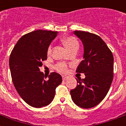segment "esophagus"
Listing matches in <instances>:
<instances>
[{
    "instance_id": "esophagus-1",
    "label": "esophagus",
    "mask_w": 126,
    "mask_h": 126,
    "mask_svg": "<svg viewBox=\"0 0 126 126\" xmlns=\"http://www.w3.org/2000/svg\"><path fill=\"white\" fill-rule=\"evenodd\" d=\"M67 79H68V77H65V76H63V77H62V79H63V80H66Z\"/></svg>"
}]
</instances>
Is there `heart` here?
I'll return each instance as SVG.
<instances>
[{"label": "heart", "instance_id": "1", "mask_svg": "<svg viewBox=\"0 0 126 126\" xmlns=\"http://www.w3.org/2000/svg\"><path fill=\"white\" fill-rule=\"evenodd\" d=\"M63 44L65 46V47L69 49L70 51H72L73 50H77L79 49V44L77 38H75L74 36H67L65 37L62 40ZM52 51V46L50 45L48 47L47 49V55H50L51 54ZM55 69L57 71L61 73H65L67 71V65L64 63H58L55 65L54 67Z\"/></svg>", "mask_w": 126, "mask_h": 126}]
</instances>
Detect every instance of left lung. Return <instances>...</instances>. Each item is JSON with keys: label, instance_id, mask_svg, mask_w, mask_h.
Masks as SVG:
<instances>
[{"label": "left lung", "instance_id": "left-lung-1", "mask_svg": "<svg viewBox=\"0 0 126 126\" xmlns=\"http://www.w3.org/2000/svg\"><path fill=\"white\" fill-rule=\"evenodd\" d=\"M74 34L84 45V59L76 71L86 77L77 79L78 85L71 90V95L77 105L90 109L101 103L109 90L113 80V55L97 34L82 31H75Z\"/></svg>", "mask_w": 126, "mask_h": 126}]
</instances>
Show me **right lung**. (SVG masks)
<instances>
[{"instance_id":"right-lung-1","label":"right lung","mask_w":126,"mask_h":126,"mask_svg":"<svg viewBox=\"0 0 126 126\" xmlns=\"http://www.w3.org/2000/svg\"><path fill=\"white\" fill-rule=\"evenodd\" d=\"M57 31L36 30L20 38L11 52L9 65L13 84L20 97L32 107L48 105L53 99L55 89L62 77L51 73L46 80L40 72L42 61L47 59V51Z\"/></svg>"}]
</instances>
